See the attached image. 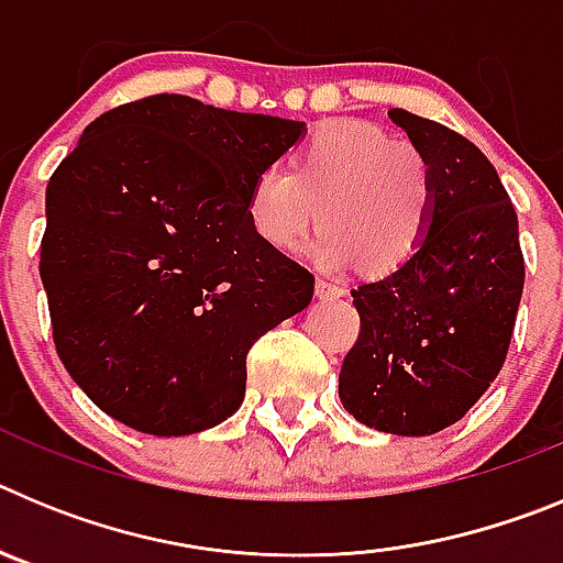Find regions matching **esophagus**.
Returning a JSON list of instances; mask_svg holds the SVG:
<instances>
[{"label": "esophagus", "instance_id": "obj_1", "mask_svg": "<svg viewBox=\"0 0 563 563\" xmlns=\"http://www.w3.org/2000/svg\"><path fill=\"white\" fill-rule=\"evenodd\" d=\"M316 296L318 298H341V296H346V290H343L341 285H335V282H330V278H318Z\"/></svg>", "mask_w": 563, "mask_h": 563}]
</instances>
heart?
Listing matches in <instances>:
<instances>
[{
	"label": "heart",
	"mask_w": 563,
	"mask_h": 563,
	"mask_svg": "<svg viewBox=\"0 0 563 563\" xmlns=\"http://www.w3.org/2000/svg\"><path fill=\"white\" fill-rule=\"evenodd\" d=\"M258 236L296 251L316 222L312 256L327 267L357 262L369 276L397 271L420 251L434 217V183L420 152L372 123L316 129L290 168L267 166L247 200Z\"/></svg>",
	"instance_id": "heart-1"
}]
</instances>
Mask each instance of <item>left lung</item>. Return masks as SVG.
Returning a JSON list of instances; mask_svg holds the SVG:
<instances>
[{
    "instance_id": "1",
    "label": "left lung",
    "mask_w": 563,
    "mask_h": 563,
    "mask_svg": "<svg viewBox=\"0 0 563 563\" xmlns=\"http://www.w3.org/2000/svg\"><path fill=\"white\" fill-rule=\"evenodd\" d=\"M434 183L420 251L352 290L361 332L338 375L343 409L369 429L426 437L487 391L507 357L525 290L519 220L499 174L442 123L391 109Z\"/></svg>"
}]
</instances>
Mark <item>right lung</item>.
<instances>
[{
    "instance_id": "add662e5",
    "label": "right lung",
    "mask_w": 563,
    "mask_h": 563,
    "mask_svg": "<svg viewBox=\"0 0 563 563\" xmlns=\"http://www.w3.org/2000/svg\"><path fill=\"white\" fill-rule=\"evenodd\" d=\"M301 134L163 92L103 112L58 163L38 273L58 357L98 409L183 437L242 406L251 346L316 287L247 217L256 177Z\"/></svg>"
}]
</instances>
